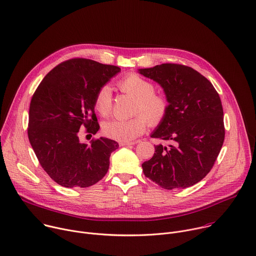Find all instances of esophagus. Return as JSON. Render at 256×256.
I'll use <instances>...</instances> for the list:
<instances>
[{"mask_svg":"<svg viewBox=\"0 0 256 256\" xmlns=\"http://www.w3.org/2000/svg\"><path fill=\"white\" fill-rule=\"evenodd\" d=\"M136 142H120V146H132Z\"/></svg>","mask_w":256,"mask_h":256,"instance_id":"34e87169","label":"esophagus"}]
</instances>
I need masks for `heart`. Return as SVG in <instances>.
Instances as JSON below:
<instances>
[{"instance_id": "1", "label": "heart", "mask_w": 256, "mask_h": 256, "mask_svg": "<svg viewBox=\"0 0 256 256\" xmlns=\"http://www.w3.org/2000/svg\"><path fill=\"white\" fill-rule=\"evenodd\" d=\"M118 88L124 94L136 100L134 114L130 120L112 118L102 126L104 134L118 142H130L140 136L146 128L148 122L156 126L166 118L168 110V98L156 94L154 84L134 73L122 78ZM94 108L104 118L110 114L112 110V92L108 85H104L96 94Z\"/></svg>"}]
</instances>
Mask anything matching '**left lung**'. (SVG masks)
Segmentation results:
<instances>
[{"label":"left lung","instance_id":"left-lung-1","mask_svg":"<svg viewBox=\"0 0 256 256\" xmlns=\"http://www.w3.org/2000/svg\"><path fill=\"white\" fill-rule=\"evenodd\" d=\"M138 72L158 82L168 100V114L150 136L170 144L154 146L142 172L166 190L193 186L211 171L224 142L219 94L206 77L185 65L164 63Z\"/></svg>","mask_w":256,"mask_h":256}]
</instances>
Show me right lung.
Segmentation results:
<instances>
[{
    "label": "right lung",
    "mask_w": 256,
    "mask_h": 256,
    "mask_svg": "<svg viewBox=\"0 0 256 256\" xmlns=\"http://www.w3.org/2000/svg\"><path fill=\"white\" fill-rule=\"evenodd\" d=\"M120 68L73 58L54 67L41 81L29 110L28 138L49 177L66 188H86L108 171L116 140L100 138L79 140V130L96 134L100 130L94 98Z\"/></svg>",
    "instance_id": "obj_1"
}]
</instances>
